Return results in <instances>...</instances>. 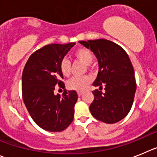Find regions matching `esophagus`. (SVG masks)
Instances as JSON below:
<instances>
[{
  "label": "esophagus",
  "instance_id": "1",
  "mask_svg": "<svg viewBox=\"0 0 157 157\" xmlns=\"http://www.w3.org/2000/svg\"><path fill=\"white\" fill-rule=\"evenodd\" d=\"M83 94H84V92H83V91H78V92H77L78 96H81Z\"/></svg>",
  "mask_w": 157,
  "mask_h": 157
}]
</instances>
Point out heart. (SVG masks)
Segmentation results:
<instances>
[{
  "label": "heart",
  "instance_id": "obj_1",
  "mask_svg": "<svg viewBox=\"0 0 157 157\" xmlns=\"http://www.w3.org/2000/svg\"><path fill=\"white\" fill-rule=\"evenodd\" d=\"M74 57L84 63L86 66H89L93 61V54L87 48H81L74 52ZM59 70L64 77H68L70 73V63L67 59H63L59 64ZM91 78L89 76H84L81 77H73L67 81L66 86L70 90L81 91L91 84Z\"/></svg>",
  "mask_w": 157,
  "mask_h": 157
}]
</instances>
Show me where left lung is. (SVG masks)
Here are the masks:
<instances>
[{"label": "left lung", "mask_w": 157, "mask_h": 157, "mask_svg": "<svg viewBox=\"0 0 157 157\" xmlns=\"http://www.w3.org/2000/svg\"><path fill=\"white\" fill-rule=\"evenodd\" d=\"M91 49L98 62V73L93 86L105 87V92L92 91L90 111L95 119L106 124L119 122L128 114L136 91L135 71L126 52L105 39L79 41Z\"/></svg>", "instance_id": "left-lung-1"}]
</instances>
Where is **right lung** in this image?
<instances>
[{
	"label": "right lung",
	"instance_id": "add662e5",
	"mask_svg": "<svg viewBox=\"0 0 157 157\" xmlns=\"http://www.w3.org/2000/svg\"><path fill=\"white\" fill-rule=\"evenodd\" d=\"M76 43L52 44L38 49L26 62L22 77L24 103L38 126L51 132L67 128L74 116L78 98L75 91L55 94L56 85L64 87L59 70L60 62Z\"/></svg>",
	"mask_w": 157,
	"mask_h": 157
}]
</instances>
